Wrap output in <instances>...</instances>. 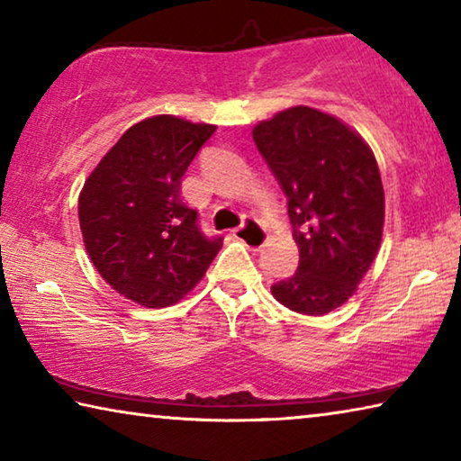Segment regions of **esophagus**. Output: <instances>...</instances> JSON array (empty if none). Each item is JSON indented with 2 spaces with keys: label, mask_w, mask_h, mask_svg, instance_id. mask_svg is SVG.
Returning <instances> with one entry per match:
<instances>
[{
  "label": "esophagus",
  "mask_w": 461,
  "mask_h": 461,
  "mask_svg": "<svg viewBox=\"0 0 461 461\" xmlns=\"http://www.w3.org/2000/svg\"><path fill=\"white\" fill-rule=\"evenodd\" d=\"M233 236H236V240H240L241 244H246L248 248H254V249H258L267 244V238H268L267 231H264L258 225V221L252 220V217H246L244 223L233 230Z\"/></svg>",
  "instance_id": "obj_1"
}]
</instances>
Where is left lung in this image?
Segmentation results:
<instances>
[{"label": "left lung", "instance_id": "8db88e82", "mask_svg": "<svg viewBox=\"0 0 461 461\" xmlns=\"http://www.w3.org/2000/svg\"><path fill=\"white\" fill-rule=\"evenodd\" d=\"M252 136L288 197L299 246V268L270 291L296 313H331L378 254L384 189L376 158L348 123L307 105L260 122Z\"/></svg>", "mask_w": 461, "mask_h": 461}]
</instances>
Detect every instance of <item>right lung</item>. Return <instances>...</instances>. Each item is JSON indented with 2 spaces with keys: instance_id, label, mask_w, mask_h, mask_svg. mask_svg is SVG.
<instances>
[{
  "instance_id": "add662e5",
  "label": "right lung",
  "mask_w": 461,
  "mask_h": 461,
  "mask_svg": "<svg viewBox=\"0 0 461 461\" xmlns=\"http://www.w3.org/2000/svg\"><path fill=\"white\" fill-rule=\"evenodd\" d=\"M212 123L138 122L93 168L79 194L85 249L101 278L148 309L170 307L205 276L223 238L203 236L181 181Z\"/></svg>"
}]
</instances>
